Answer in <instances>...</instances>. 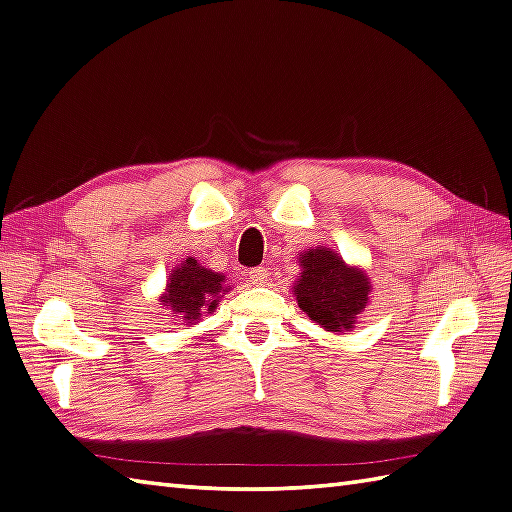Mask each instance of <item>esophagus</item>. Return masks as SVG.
I'll return each mask as SVG.
<instances>
[{"instance_id":"obj_1","label":"esophagus","mask_w":512,"mask_h":512,"mask_svg":"<svg viewBox=\"0 0 512 512\" xmlns=\"http://www.w3.org/2000/svg\"><path fill=\"white\" fill-rule=\"evenodd\" d=\"M247 276L254 285H265V280L269 278V271L265 267H252L247 271Z\"/></svg>"}]
</instances>
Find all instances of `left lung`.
Here are the masks:
<instances>
[{
  "instance_id": "left-lung-1",
  "label": "left lung",
  "mask_w": 512,
  "mask_h": 512,
  "mask_svg": "<svg viewBox=\"0 0 512 512\" xmlns=\"http://www.w3.org/2000/svg\"><path fill=\"white\" fill-rule=\"evenodd\" d=\"M302 276L294 287L298 307L327 331L351 329L367 307L369 278L342 263L329 249H309L300 256Z\"/></svg>"
}]
</instances>
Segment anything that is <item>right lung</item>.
<instances>
[{
	"label": "right lung",
	"instance_id": "right-lung-1",
	"mask_svg": "<svg viewBox=\"0 0 512 512\" xmlns=\"http://www.w3.org/2000/svg\"><path fill=\"white\" fill-rule=\"evenodd\" d=\"M223 283L225 276L201 267L194 258H187L181 267L174 269L168 283V294L161 302L185 320H198L203 311L216 309L218 291L223 289Z\"/></svg>",
	"mask_w": 512,
	"mask_h": 512
}]
</instances>
